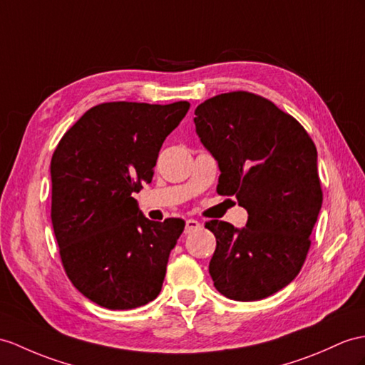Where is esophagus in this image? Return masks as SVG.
Instances as JSON below:
<instances>
[{"label": "esophagus", "instance_id": "1", "mask_svg": "<svg viewBox=\"0 0 365 365\" xmlns=\"http://www.w3.org/2000/svg\"><path fill=\"white\" fill-rule=\"evenodd\" d=\"M201 229V223L197 220H185V234H192V232H197V230Z\"/></svg>", "mask_w": 365, "mask_h": 365}]
</instances>
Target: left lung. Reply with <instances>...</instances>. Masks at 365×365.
Returning <instances> with one entry per match:
<instances>
[{
  "label": "left lung",
  "instance_id": "left-lung-1",
  "mask_svg": "<svg viewBox=\"0 0 365 365\" xmlns=\"http://www.w3.org/2000/svg\"><path fill=\"white\" fill-rule=\"evenodd\" d=\"M193 122L218 163L217 192L247 210L243 229L206 223L217 238L213 285L232 300L268 297L300 272L322 207L314 142L292 115L247 91L204 101Z\"/></svg>",
  "mask_w": 365,
  "mask_h": 365
}]
</instances>
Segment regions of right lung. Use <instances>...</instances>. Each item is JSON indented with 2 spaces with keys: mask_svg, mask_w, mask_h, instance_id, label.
Segmentation results:
<instances>
[{
  "mask_svg": "<svg viewBox=\"0 0 365 365\" xmlns=\"http://www.w3.org/2000/svg\"><path fill=\"white\" fill-rule=\"evenodd\" d=\"M189 102H106L88 110L51 159V220L73 285L94 304L133 309L158 297L184 220L142 215L133 193L152 182L163 142Z\"/></svg>",
  "mask_w": 365,
  "mask_h": 365,
  "instance_id": "add662e5",
  "label": "right lung"
}]
</instances>
